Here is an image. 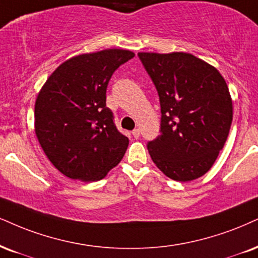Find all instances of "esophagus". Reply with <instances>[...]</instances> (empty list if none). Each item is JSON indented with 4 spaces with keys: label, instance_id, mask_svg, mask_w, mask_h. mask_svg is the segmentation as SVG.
I'll list each match as a JSON object with an SVG mask.
<instances>
[{
    "label": "esophagus",
    "instance_id": "esophagus-1",
    "mask_svg": "<svg viewBox=\"0 0 258 258\" xmlns=\"http://www.w3.org/2000/svg\"><path fill=\"white\" fill-rule=\"evenodd\" d=\"M133 136H134L135 139H139L140 138V129L133 130Z\"/></svg>",
    "mask_w": 258,
    "mask_h": 258
}]
</instances>
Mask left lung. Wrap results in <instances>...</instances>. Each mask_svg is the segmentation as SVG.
Returning a JSON list of instances; mask_svg holds the SVG:
<instances>
[{
    "instance_id": "8db88e82",
    "label": "left lung",
    "mask_w": 258,
    "mask_h": 258,
    "mask_svg": "<svg viewBox=\"0 0 258 258\" xmlns=\"http://www.w3.org/2000/svg\"><path fill=\"white\" fill-rule=\"evenodd\" d=\"M157 88L160 135L147 144L152 160L168 178L201 177L224 148L232 123V100L214 67L185 52H140Z\"/></svg>"
}]
</instances>
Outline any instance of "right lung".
I'll use <instances>...</instances> for the list:
<instances>
[{
	"instance_id": "1",
	"label": "right lung",
	"mask_w": 258,
	"mask_h": 258,
	"mask_svg": "<svg viewBox=\"0 0 258 258\" xmlns=\"http://www.w3.org/2000/svg\"><path fill=\"white\" fill-rule=\"evenodd\" d=\"M134 56L128 50L110 49L73 57L50 75L38 94V141L68 178L100 180L122 160L129 139L114 124L106 90L113 73Z\"/></svg>"
}]
</instances>
